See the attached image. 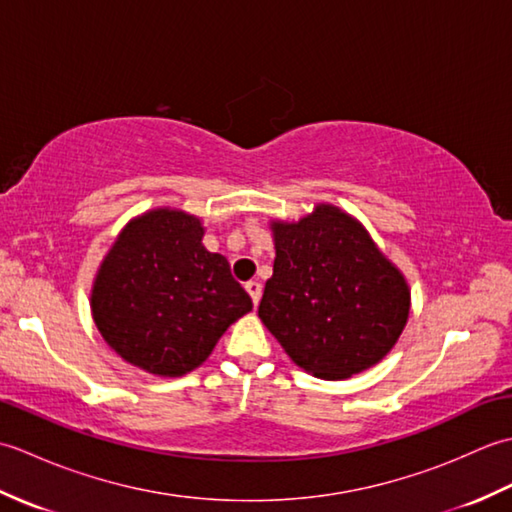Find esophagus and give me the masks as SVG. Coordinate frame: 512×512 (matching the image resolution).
<instances>
[{
    "mask_svg": "<svg viewBox=\"0 0 512 512\" xmlns=\"http://www.w3.org/2000/svg\"><path fill=\"white\" fill-rule=\"evenodd\" d=\"M246 292H248L250 299H253V303L257 306L259 299H262V284H259V281H248Z\"/></svg>",
    "mask_w": 512,
    "mask_h": 512,
    "instance_id": "esophagus-1",
    "label": "esophagus"
}]
</instances>
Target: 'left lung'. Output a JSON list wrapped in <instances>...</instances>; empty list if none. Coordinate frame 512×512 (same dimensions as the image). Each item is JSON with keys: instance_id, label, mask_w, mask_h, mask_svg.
Masks as SVG:
<instances>
[{"instance_id": "left-lung-1", "label": "left lung", "mask_w": 512, "mask_h": 512, "mask_svg": "<svg viewBox=\"0 0 512 512\" xmlns=\"http://www.w3.org/2000/svg\"><path fill=\"white\" fill-rule=\"evenodd\" d=\"M273 277L259 319L303 372L325 380L361 374L405 330L411 290L354 215L317 204L297 222L270 220Z\"/></svg>"}]
</instances>
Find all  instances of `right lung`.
Masks as SVG:
<instances>
[{
  "label": "right lung",
  "mask_w": 512,
  "mask_h": 512,
  "mask_svg": "<svg viewBox=\"0 0 512 512\" xmlns=\"http://www.w3.org/2000/svg\"><path fill=\"white\" fill-rule=\"evenodd\" d=\"M200 217L158 206L129 220L96 270V330L138 369L178 378L211 356L253 301L226 257L202 244Z\"/></svg>",
  "instance_id": "1"
}]
</instances>
